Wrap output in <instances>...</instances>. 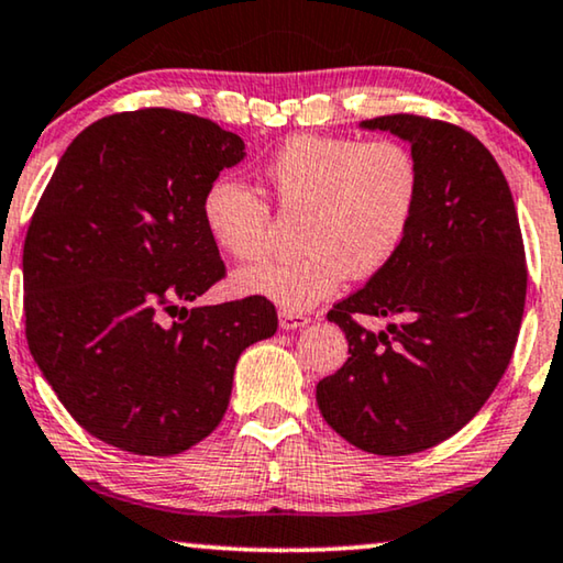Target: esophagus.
Returning <instances> with one entry per match:
<instances>
[{"instance_id":"obj_1","label":"esophagus","mask_w":563,"mask_h":563,"mask_svg":"<svg viewBox=\"0 0 563 563\" xmlns=\"http://www.w3.org/2000/svg\"><path fill=\"white\" fill-rule=\"evenodd\" d=\"M309 322H312V320H309V317L301 314V312H289V309H282V312H279L282 330H299V328H307Z\"/></svg>"}]
</instances>
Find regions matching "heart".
<instances>
[{"label":"heart","instance_id":"1","mask_svg":"<svg viewBox=\"0 0 563 563\" xmlns=\"http://www.w3.org/2000/svg\"><path fill=\"white\" fill-rule=\"evenodd\" d=\"M276 206L301 210L291 258L239 274V289L289 312L314 307L347 279H368L394 262L417 218L421 169L396 140L357 142L350 136L299 134L264 165ZM210 239L239 262L266 254L272 208L239 177H216L202 195Z\"/></svg>","mask_w":563,"mask_h":563}]
</instances>
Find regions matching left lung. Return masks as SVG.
Wrapping results in <instances>:
<instances>
[{
    "label": "left lung",
    "mask_w": 563,
    "mask_h": 563,
    "mask_svg": "<svg viewBox=\"0 0 563 563\" xmlns=\"http://www.w3.org/2000/svg\"><path fill=\"white\" fill-rule=\"evenodd\" d=\"M361 126L411 142L421 195L394 262L328 312L350 357L317 383V406L357 450L401 457L457 434L498 386L523 320L526 251L510 187L477 136L417 113ZM355 313L402 322L373 333Z\"/></svg>",
    "instance_id": "1"
}]
</instances>
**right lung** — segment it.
<instances>
[{
  "mask_svg": "<svg viewBox=\"0 0 563 563\" xmlns=\"http://www.w3.org/2000/svg\"><path fill=\"white\" fill-rule=\"evenodd\" d=\"M239 134L173 109L111 113L55 167L22 251L24 335L68 413L101 442L169 457L221 423L239 355L276 332L264 297L192 307L225 264L202 195Z\"/></svg>",
  "mask_w": 563,
  "mask_h": 563,
  "instance_id": "add662e5",
  "label": "right lung"
}]
</instances>
